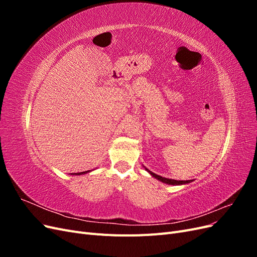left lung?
<instances>
[{
    "label": "left lung",
    "instance_id": "left-lung-1",
    "mask_svg": "<svg viewBox=\"0 0 257 257\" xmlns=\"http://www.w3.org/2000/svg\"><path fill=\"white\" fill-rule=\"evenodd\" d=\"M145 169L147 170L148 173H149L152 177H154L155 179H158V180H160V181H162V182H164V183H166V184H173V185H180V184H186V183H190L191 182V180H174V179H167V178H164V177H162V176H159V175H157V174H154V173H152V172H150L149 169L148 168H146L145 167Z\"/></svg>",
    "mask_w": 257,
    "mask_h": 257
}]
</instances>
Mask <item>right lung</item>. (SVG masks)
Returning a JSON list of instances; mask_svg holds the SVG:
<instances>
[{
    "instance_id": "right-lung-1",
    "label": "right lung",
    "mask_w": 257,
    "mask_h": 257,
    "mask_svg": "<svg viewBox=\"0 0 257 257\" xmlns=\"http://www.w3.org/2000/svg\"><path fill=\"white\" fill-rule=\"evenodd\" d=\"M90 172V170H87V172H81V173H77V174H73V175H77V176H78V175H83V174H87V173H89Z\"/></svg>"
}]
</instances>
